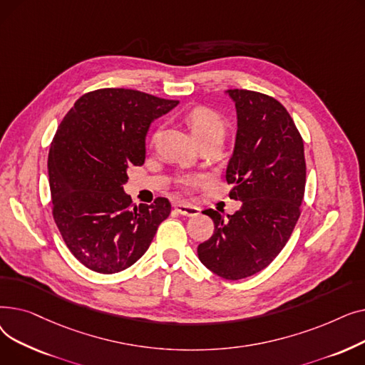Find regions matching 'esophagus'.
<instances>
[{"mask_svg":"<svg viewBox=\"0 0 365 365\" xmlns=\"http://www.w3.org/2000/svg\"><path fill=\"white\" fill-rule=\"evenodd\" d=\"M176 210H178L179 215L186 216V217H195V216L200 215V208L195 207V205H190L187 202L176 204Z\"/></svg>","mask_w":365,"mask_h":365,"instance_id":"34e87169","label":"esophagus"}]
</instances>
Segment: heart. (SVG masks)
<instances>
[{"label": "heart", "mask_w": 365, "mask_h": 365, "mask_svg": "<svg viewBox=\"0 0 365 365\" xmlns=\"http://www.w3.org/2000/svg\"><path fill=\"white\" fill-rule=\"evenodd\" d=\"M185 121L189 125L190 131L198 140H204L207 138H223L225 133V120L220 113L207 106H195L185 115ZM158 138V131L153 133L152 142ZM201 182L200 176L185 178L182 183L185 186H194Z\"/></svg>", "instance_id": "1"}]
</instances>
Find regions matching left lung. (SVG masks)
Wrapping results in <instances>:
<instances>
[{
    "label": "left lung",
    "instance_id": "left-lung-1",
    "mask_svg": "<svg viewBox=\"0 0 365 365\" xmlns=\"http://www.w3.org/2000/svg\"><path fill=\"white\" fill-rule=\"evenodd\" d=\"M235 103L237 136L226 167L229 198L241 201L234 215L204 210L215 234L198 245V257L225 279L252 277L269 264L289 241L300 216L306 163L300 133L274 98L225 91Z\"/></svg>",
    "mask_w": 365,
    "mask_h": 365
}]
</instances>
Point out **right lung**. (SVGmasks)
<instances>
[{
    "mask_svg": "<svg viewBox=\"0 0 365 365\" xmlns=\"http://www.w3.org/2000/svg\"><path fill=\"white\" fill-rule=\"evenodd\" d=\"M179 105L138 90L102 88L73 103L48 152L53 217L71 253L99 274L121 272L149 248L167 198L134 205L127 170L145 163L150 124Z\"/></svg>",
    "mask_w": 365,
    "mask_h": 365,
    "instance_id": "right-lung-1",
    "label": "right lung"
}]
</instances>
